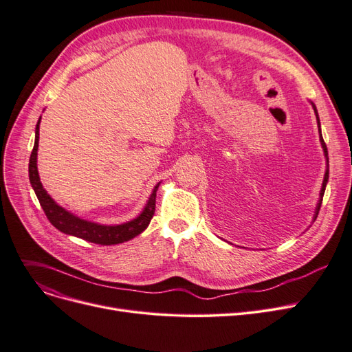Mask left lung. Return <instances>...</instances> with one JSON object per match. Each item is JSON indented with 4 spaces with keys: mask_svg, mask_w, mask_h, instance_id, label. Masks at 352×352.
Masks as SVG:
<instances>
[{
    "mask_svg": "<svg viewBox=\"0 0 352 352\" xmlns=\"http://www.w3.org/2000/svg\"><path fill=\"white\" fill-rule=\"evenodd\" d=\"M312 108L315 111V115H316V120H318V128H319V136H320V145H322L324 148V154L327 157V171H325V175H324V182H322V188H320V192H319V201H318V206H316V210H315V216H314V221L316 220L318 217V212L320 210V204H322V197H324V192H325V187H327V182H328V178H329V164H328V149H327V145L324 142V138H322V133H320V122H319V116H318V111H316V106L312 103Z\"/></svg>",
    "mask_w": 352,
    "mask_h": 352,
    "instance_id": "8db88e82",
    "label": "left lung"
}]
</instances>
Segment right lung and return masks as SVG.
I'll use <instances>...</instances> for the list:
<instances>
[{
  "instance_id": "obj_1",
  "label": "right lung",
  "mask_w": 352,
  "mask_h": 352,
  "mask_svg": "<svg viewBox=\"0 0 352 352\" xmlns=\"http://www.w3.org/2000/svg\"><path fill=\"white\" fill-rule=\"evenodd\" d=\"M41 119V118H40ZM40 119L36 125V141L34 148L30 155V164H28V177L32 187L38 198L40 206L43 211L47 216L49 221L65 234H70L74 237L83 239L86 241L102 244V246H112V244H119L128 241L138 234H141L145 228L148 227L152 216L155 212V198H157V190L160 187V182L154 187L149 200L140 214L138 217L118 226H103L98 223H91L83 219H79L74 214L69 212L63 207H60L53 198L47 194L41 186V181L37 171V149H38V129H40Z\"/></svg>"
}]
</instances>
